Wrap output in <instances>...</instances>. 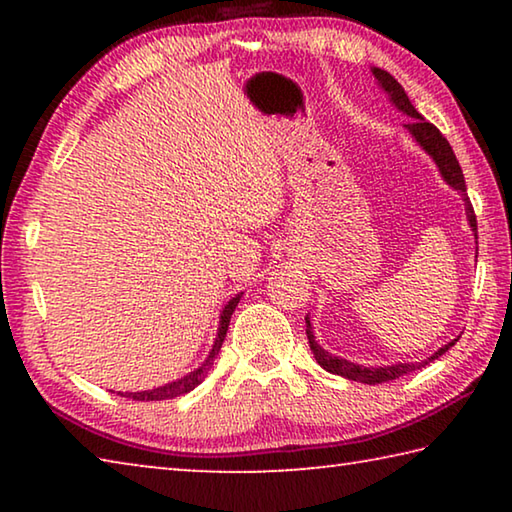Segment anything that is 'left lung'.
<instances>
[{
	"label": "left lung",
	"instance_id": "obj_1",
	"mask_svg": "<svg viewBox=\"0 0 512 512\" xmlns=\"http://www.w3.org/2000/svg\"><path fill=\"white\" fill-rule=\"evenodd\" d=\"M372 76H375V81L381 90L388 94V101L393 103V106L402 112V115L411 117V124H406V131L411 133V137L415 142L420 144V149L429 155V158L436 162V167L440 171V176H443L445 183L456 189L458 194L463 196L465 201V214H467V221H470V228L476 237V216L472 210V203L470 198H467V187H465V178H463V171H461V164H458L456 155L452 151V146L443 137V133L438 131L436 126L429 124L427 119H424L418 110H415L413 103L406 97V92L400 83H397L391 74L386 72V69L381 67H370ZM307 320V339H309V348L314 352V357L318 361L320 368H325L327 372H332V375H341L345 379H352V381H361V384H384V381H393L397 377L406 375V372H413V370H420L427 366L429 361L438 359L440 354H445L452 345L458 341H449L447 345H443L438 352H433L431 357L422 359V361H411V363H391V366H359V363H352L348 359H341V357H334V354H329L327 350H323L316 341L314 336V329H311V320L309 316Z\"/></svg>",
	"mask_w": 512,
	"mask_h": 512
}]
</instances>
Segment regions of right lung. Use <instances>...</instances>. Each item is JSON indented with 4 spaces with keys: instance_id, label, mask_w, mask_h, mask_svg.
<instances>
[{
    "instance_id": "obj_1",
    "label": "right lung",
    "mask_w": 512,
    "mask_h": 512,
    "mask_svg": "<svg viewBox=\"0 0 512 512\" xmlns=\"http://www.w3.org/2000/svg\"><path fill=\"white\" fill-rule=\"evenodd\" d=\"M241 296H244V293H237V296L230 298L228 305L223 307L221 316H219V329H216L214 345H212L210 354H207V359L201 363V366L189 372V375L180 377L176 381H169V384H164V386L151 388V391L119 393V395L121 397H133V400H137V402H155V400H173V397H180V395H185L189 391H194V388L207 377V370L214 366V359H216V354H219V350H221L223 339H225V332H228V325H230V318H232V314H235V307L239 305Z\"/></svg>"
}]
</instances>
